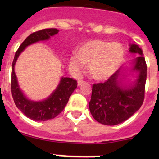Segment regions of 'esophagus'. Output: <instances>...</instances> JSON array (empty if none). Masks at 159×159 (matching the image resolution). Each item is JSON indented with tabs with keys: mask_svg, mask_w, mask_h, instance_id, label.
Returning <instances> with one entry per match:
<instances>
[{
	"mask_svg": "<svg viewBox=\"0 0 159 159\" xmlns=\"http://www.w3.org/2000/svg\"><path fill=\"white\" fill-rule=\"evenodd\" d=\"M83 83H84V81H81V80H78V86H81V84H83Z\"/></svg>",
	"mask_w": 159,
	"mask_h": 159,
	"instance_id": "esophagus-1",
	"label": "esophagus"
}]
</instances>
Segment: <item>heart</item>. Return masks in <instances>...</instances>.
Returning a JSON list of instances; mask_svg holds the SVG:
<instances>
[{"label": "heart", "mask_w": 159, "mask_h": 159, "mask_svg": "<svg viewBox=\"0 0 159 159\" xmlns=\"http://www.w3.org/2000/svg\"><path fill=\"white\" fill-rule=\"evenodd\" d=\"M125 57V51L120 43L94 39L81 44L76 55L70 57L69 63L78 70L81 68V62L89 65L90 75L98 81H105L121 68Z\"/></svg>", "instance_id": "obj_1"}]
</instances>
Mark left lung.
Here are the masks:
<instances>
[{"mask_svg":"<svg viewBox=\"0 0 159 159\" xmlns=\"http://www.w3.org/2000/svg\"><path fill=\"white\" fill-rule=\"evenodd\" d=\"M129 52L138 55L130 61L129 66L119 68L105 82L92 86L89 110L101 124H121L143 103L147 77L145 59L138 44H130Z\"/></svg>","mask_w":159,"mask_h":159,"instance_id":"obj_1","label":"left lung"}]
</instances>
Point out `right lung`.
<instances>
[{"instance_id":"right-lung-1","label":"right lung","mask_w":159,"mask_h":159,"mask_svg":"<svg viewBox=\"0 0 159 159\" xmlns=\"http://www.w3.org/2000/svg\"><path fill=\"white\" fill-rule=\"evenodd\" d=\"M59 30L56 28H48L30 34L20 44L16 51L12 63L11 73V92L16 106L30 119L37 121H44L52 119L58 115L68 102L70 96L77 88V81L73 78L61 77L56 89L48 97L41 101H34L28 98L20 89L16 76L14 67L20 54L25 48L39 41H48L51 37L57 34Z\"/></svg>"}]
</instances>
